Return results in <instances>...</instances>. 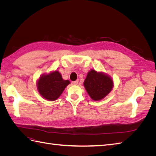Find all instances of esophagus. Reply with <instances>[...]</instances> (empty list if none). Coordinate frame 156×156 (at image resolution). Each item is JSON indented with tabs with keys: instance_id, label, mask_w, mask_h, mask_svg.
<instances>
[{
	"instance_id": "1",
	"label": "esophagus",
	"mask_w": 156,
	"mask_h": 156,
	"mask_svg": "<svg viewBox=\"0 0 156 156\" xmlns=\"http://www.w3.org/2000/svg\"><path fill=\"white\" fill-rule=\"evenodd\" d=\"M72 83H73V84H77L79 83V80H76V81H73Z\"/></svg>"
}]
</instances>
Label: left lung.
I'll return each instance as SVG.
<instances>
[{
	"label": "left lung",
	"instance_id": "obj_1",
	"mask_svg": "<svg viewBox=\"0 0 156 156\" xmlns=\"http://www.w3.org/2000/svg\"><path fill=\"white\" fill-rule=\"evenodd\" d=\"M84 86L92 100L98 101L105 98L111 91L113 81L105 73L92 69L87 74Z\"/></svg>",
	"mask_w": 156,
	"mask_h": 156
}]
</instances>
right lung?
<instances>
[{"instance_id": "1", "label": "right lung", "mask_w": 156, "mask_h": 156, "mask_svg": "<svg viewBox=\"0 0 156 156\" xmlns=\"http://www.w3.org/2000/svg\"><path fill=\"white\" fill-rule=\"evenodd\" d=\"M70 83L68 80H64L58 72L43 75L37 81V90L42 97L49 101H54L61 95L65 88Z\"/></svg>"}]
</instances>
